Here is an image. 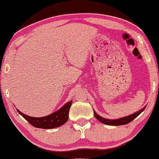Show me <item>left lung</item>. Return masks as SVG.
Returning <instances> with one entry per match:
<instances>
[{
  "label": "left lung",
  "instance_id": "left-lung-1",
  "mask_svg": "<svg viewBox=\"0 0 159 159\" xmlns=\"http://www.w3.org/2000/svg\"><path fill=\"white\" fill-rule=\"evenodd\" d=\"M144 108H145V107L142 108V110H140L139 111H137L136 113H134L133 114H131V115L125 116V117L120 118V119H117V120L105 119V118L102 117V116L98 115V114H96V112L94 111V116H95L96 119L98 120L100 122H101L102 123H103V124L108 125H122L128 124L131 121H133V120L135 119L136 117H137V116L144 111Z\"/></svg>",
  "mask_w": 159,
  "mask_h": 159
}]
</instances>
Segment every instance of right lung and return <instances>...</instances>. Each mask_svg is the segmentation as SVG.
<instances>
[{"instance_id": "obj_1", "label": "right lung", "mask_w": 159, "mask_h": 159, "mask_svg": "<svg viewBox=\"0 0 159 159\" xmlns=\"http://www.w3.org/2000/svg\"><path fill=\"white\" fill-rule=\"evenodd\" d=\"M72 101L73 100L68 102L57 111L48 116H43V117H32V116L23 114L19 110H17V111L34 127L43 128V129H51V128L61 126L67 121L68 118H69V111L70 106L72 105Z\"/></svg>"}]
</instances>
